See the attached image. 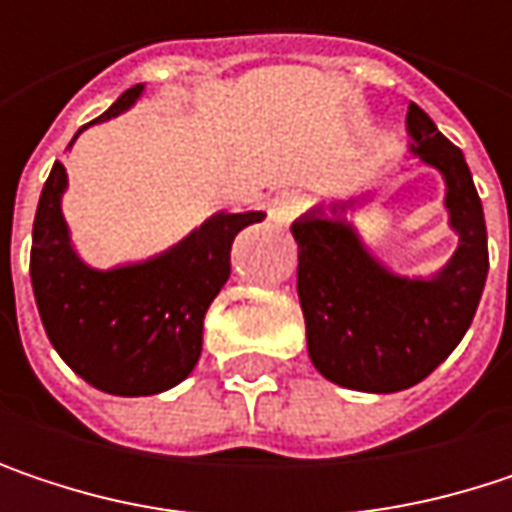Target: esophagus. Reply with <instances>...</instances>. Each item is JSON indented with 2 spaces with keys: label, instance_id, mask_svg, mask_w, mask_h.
I'll return each mask as SVG.
<instances>
[{
  "label": "esophagus",
  "instance_id": "obj_1",
  "mask_svg": "<svg viewBox=\"0 0 512 512\" xmlns=\"http://www.w3.org/2000/svg\"><path fill=\"white\" fill-rule=\"evenodd\" d=\"M299 210H302V198H299L296 192H278V195L269 201V219H272L275 225H284V228L299 216Z\"/></svg>",
  "mask_w": 512,
  "mask_h": 512
}]
</instances>
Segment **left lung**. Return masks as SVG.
Here are the masks:
<instances>
[{
	"label": "left lung",
	"mask_w": 512,
	"mask_h": 512,
	"mask_svg": "<svg viewBox=\"0 0 512 512\" xmlns=\"http://www.w3.org/2000/svg\"><path fill=\"white\" fill-rule=\"evenodd\" d=\"M406 133L409 154L445 180L457 252L439 272L397 275L367 249L350 216L370 192L317 204L290 225L299 243L296 290L308 356L329 382L367 394L412 388L451 356L474 320L489 272L483 207L465 156L415 103L406 112Z\"/></svg>",
	"instance_id": "obj_1"
}]
</instances>
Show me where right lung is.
<instances>
[{
	"mask_svg": "<svg viewBox=\"0 0 512 512\" xmlns=\"http://www.w3.org/2000/svg\"><path fill=\"white\" fill-rule=\"evenodd\" d=\"M142 94L145 85H133L91 124L118 118ZM64 192L67 171L55 162L38 201L29 263L38 314L55 353L88 385L115 397L174 388L201 358L204 314L231 275L234 237L266 213H213L159 255L97 269L73 249L61 213Z\"/></svg>",
	"mask_w": 512,
	"mask_h": 512,
	"instance_id": "1",
	"label": "right lung"
}]
</instances>
